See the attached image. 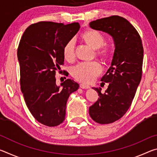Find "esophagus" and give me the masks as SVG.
Masks as SVG:
<instances>
[{
    "instance_id": "34e87169",
    "label": "esophagus",
    "mask_w": 157,
    "mask_h": 157,
    "mask_svg": "<svg viewBox=\"0 0 157 157\" xmlns=\"http://www.w3.org/2000/svg\"><path fill=\"white\" fill-rule=\"evenodd\" d=\"M79 86L81 87L82 89H89L90 86H88V85L86 84H80V85H79Z\"/></svg>"
}]
</instances>
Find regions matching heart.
I'll return each instance as SVG.
<instances>
[{"mask_svg":"<svg viewBox=\"0 0 157 157\" xmlns=\"http://www.w3.org/2000/svg\"><path fill=\"white\" fill-rule=\"evenodd\" d=\"M84 39L93 48L98 49L103 46L105 43V38L99 32L91 30L86 32L84 34ZM75 39L69 41L63 48V55L67 59H73L75 50ZM110 50L108 48H103L98 52V54L102 56H107L109 55ZM102 71V66L97 62H81L73 67L71 73L77 80L84 82V83H91L94 82L96 77Z\"/></svg>","mask_w":157,"mask_h":157,"instance_id":"heart-1","label":"heart"}]
</instances>
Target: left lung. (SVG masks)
<instances>
[{"label":"left lung","instance_id":"left-lung-1","mask_svg":"<svg viewBox=\"0 0 157 157\" xmlns=\"http://www.w3.org/2000/svg\"><path fill=\"white\" fill-rule=\"evenodd\" d=\"M93 30L112 37L115 46L111 66L101 78L109 83L105 94L94 89L99 98L89 107V115L100 124L113 123L122 118L131 106L142 76L143 48L139 33L128 21L111 16L91 21Z\"/></svg>","mask_w":157,"mask_h":157}]
</instances>
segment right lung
I'll use <instances>...</instances> for the list:
<instances>
[{"instance_id":"obj_1","label":"right lung","mask_w":157,"mask_h":157,"mask_svg":"<svg viewBox=\"0 0 157 157\" xmlns=\"http://www.w3.org/2000/svg\"><path fill=\"white\" fill-rule=\"evenodd\" d=\"M79 28L78 23L41 21L29 26L21 37L17 52L21 89L32 115L44 125L63 123L69 95L79 88L71 79L57 86L55 74L63 63L66 44Z\"/></svg>"}]
</instances>
